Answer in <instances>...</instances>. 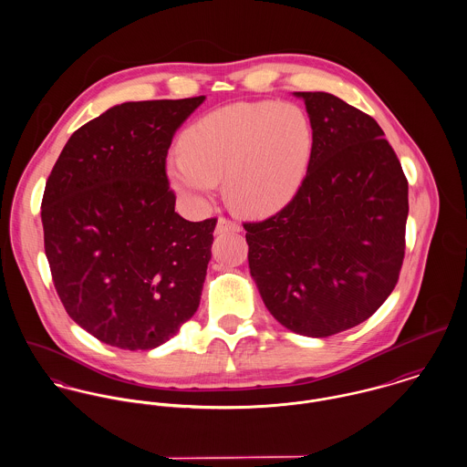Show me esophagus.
Segmentation results:
<instances>
[{
	"label": "esophagus",
	"mask_w": 467,
	"mask_h": 467,
	"mask_svg": "<svg viewBox=\"0 0 467 467\" xmlns=\"http://www.w3.org/2000/svg\"><path fill=\"white\" fill-rule=\"evenodd\" d=\"M215 232H217V234L241 232V226H239L235 221L228 219V217H219V219H217V224H215Z\"/></svg>",
	"instance_id": "34e87169"
}]
</instances>
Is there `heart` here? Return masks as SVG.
<instances>
[{"label": "heart", "instance_id": "1", "mask_svg": "<svg viewBox=\"0 0 467 467\" xmlns=\"http://www.w3.org/2000/svg\"><path fill=\"white\" fill-rule=\"evenodd\" d=\"M182 147L167 161L178 191L210 198L224 180L234 210L266 217L296 196L311 160L313 126L291 102H237L189 128Z\"/></svg>", "mask_w": 467, "mask_h": 467}]
</instances>
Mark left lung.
<instances>
[{
	"instance_id": "left-lung-1",
	"label": "left lung",
	"mask_w": 467,
	"mask_h": 467,
	"mask_svg": "<svg viewBox=\"0 0 467 467\" xmlns=\"http://www.w3.org/2000/svg\"><path fill=\"white\" fill-rule=\"evenodd\" d=\"M313 126L306 178L282 210L244 223L250 273L273 318L327 337L370 318L400 280L408 180L379 124L324 91H296Z\"/></svg>"
}]
</instances>
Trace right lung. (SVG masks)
Instances as JSON below:
<instances>
[{"label": "right lung", "mask_w": 467, "mask_h": 467, "mask_svg": "<svg viewBox=\"0 0 467 467\" xmlns=\"http://www.w3.org/2000/svg\"><path fill=\"white\" fill-rule=\"evenodd\" d=\"M204 97L124 102L69 136L41 202L45 254L69 318L102 343L154 348L192 318L215 217L174 212L167 152Z\"/></svg>", "instance_id": "1"}]
</instances>
